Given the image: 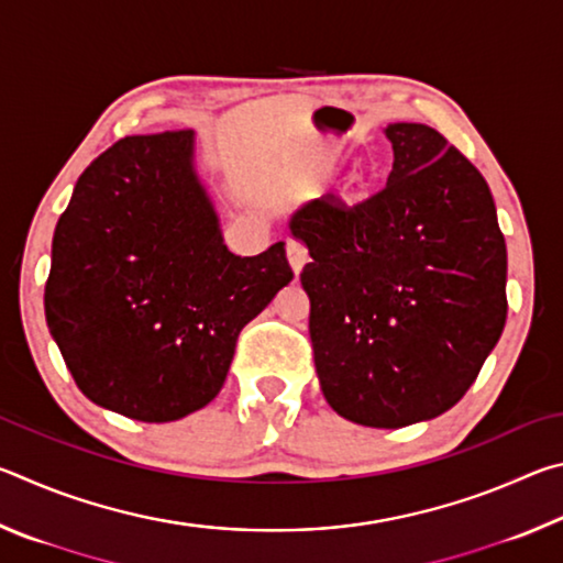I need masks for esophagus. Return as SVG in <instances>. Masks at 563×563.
<instances>
[{
  "instance_id": "1",
  "label": "esophagus",
  "mask_w": 563,
  "mask_h": 563,
  "mask_svg": "<svg viewBox=\"0 0 563 563\" xmlns=\"http://www.w3.org/2000/svg\"><path fill=\"white\" fill-rule=\"evenodd\" d=\"M285 251H288L290 268L295 271V275H298L305 268V263L310 261L308 258V247H305L300 241H288V247H285Z\"/></svg>"
}]
</instances>
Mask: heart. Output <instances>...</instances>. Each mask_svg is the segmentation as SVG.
<instances>
[{
    "label": "heart",
    "instance_id": "heart-1",
    "mask_svg": "<svg viewBox=\"0 0 563 563\" xmlns=\"http://www.w3.org/2000/svg\"><path fill=\"white\" fill-rule=\"evenodd\" d=\"M369 190H373V186H369V180L365 176H352L347 184L342 186V190H340L342 203H345V206H357V203H362L369 196Z\"/></svg>",
    "mask_w": 563,
    "mask_h": 563
}]
</instances>
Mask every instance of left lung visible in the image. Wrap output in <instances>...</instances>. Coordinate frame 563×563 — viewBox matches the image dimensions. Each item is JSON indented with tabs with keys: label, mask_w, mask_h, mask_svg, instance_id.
<instances>
[{
	"label": "left lung",
	"mask_w": 563,
	"mask_h": 563,
	"mask_svg": "<svg viewBox=\"0 0 563 563\" xmlns=\"http://www.w3.org/2000/svg\"><path fill=\"white\" fill-rule=\"evenodd\" d=\"M387 186L357 206L305 203L320 389L350 422L397 430L446 412L507 322V243L487 180L440 131L389 123Z\"/></svg>",
	"instance_id": "obj_1"
}]
</instances>
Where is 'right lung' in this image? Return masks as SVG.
Instances as JSON below:
<instances>
[{"label": "right lung", "mask_w": 563, "mask_h": 563, "mask_svg": "<svg viewBox=\"0 0 563 563\" xmlns=\"http://www.w3.org/2000/svg\"><path fill=\"white\" fill-rule=\"evenodd\" d=\"M290 280L283 241L228 251L180 129L121 139L76 180L44 312L91 402L174 422L221 393L241 330Z\"/></svg>", "instance_id": "1"}]
</instances>
